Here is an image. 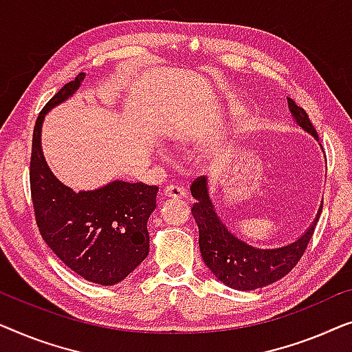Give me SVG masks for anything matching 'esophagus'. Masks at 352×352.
I'll list each match as a JSON object with an SVG mask.
<instances>
[{
	"label": "esophagus",
	"mask_w": 352,
	"mask_h": 352,
	"mask_svg": "<svg viewBox=\"0 0 352 352\" xmlns=\"http://www.w3.org/2000/svg\"><path fill=\"white\" fill-rule=\"evenodd\" d=\"M162 196L166 197V199H170V197H174V199H177V197H183L185 196V190L180 186H175V185H170L164 188V191H162Z\"/></svg>",
	"instance_id": "1"
}]
</instances>
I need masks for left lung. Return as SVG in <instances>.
<instances>
[{"label":"left lung","mask_w":352,"mask_h":352,"mask_svg":"<svg viewBox=\"0 0 352 352\" xmlns=\"http://www.w3.org/2000/svg\"><path fill=\"white\" fill-rule=\"evenodd\" d=\"M287 102L296 124L319 140L318 132L311 124L303 108L296 105L292 98H287ZM190 190L196 199L191 214L199 228L202 260L220 282L231 289L244 292L273 284L294 270L301 255L305 254L322 212V204H320L314 221L296 241L280 247L261 249L247 244L228 230L223 220L217 214L214 202L209 196V178L204 175L199 177Z\"/></svg>","instance_id":"obj_1"}]
</instances>
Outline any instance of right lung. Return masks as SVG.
Masks as SVG:
<instances>
[{"label": "right lung", "mask_w": 352, "mask_h": 352, "mask_svg": "<svg viewBox=\"0 0 352 352\" xmlns=\"http://www.w3.org/2000/svg\"><path fill=\"white\" fill-rule=\"evenodd\" d=\"M86 75L79 73L39 113L33 131L30 186L43 239L72 271L89 282L115 285L148 256V219L157 186L113 180L97 190L75 191L49 169L41 148L47 111L67 102Z\"/></svg>", "instance_id": "right-lung-1"}]
</instances>
